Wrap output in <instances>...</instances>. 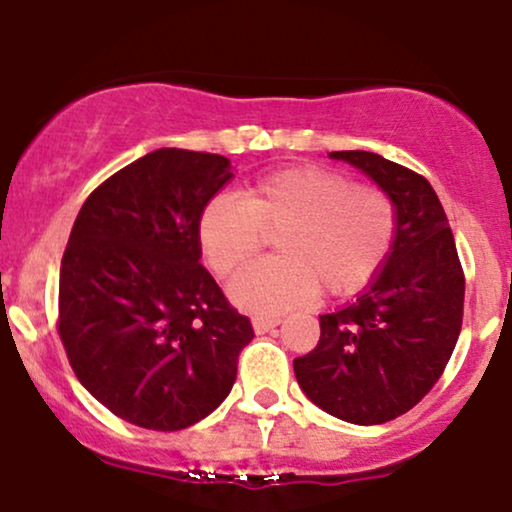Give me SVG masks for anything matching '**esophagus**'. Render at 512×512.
Segmentation results:
<instances>
[{"instance_id": "1", "label": "esophagus", "mask_w": 512, "mask_h": 512, "mask_svg": "<svg viewBox=\"0 0 512 512\" xmlns=\"http://www.w3.org/2000/svg\"><path fill=\"white\" fill-rule=\"evenodd\" d=\"M276 326H281V319H264V316H257V319H252V328H255L257 335L271 333Z\"/></svg>"}]
</instances>
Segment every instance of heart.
<instances>
[{"label":"heart","mask_w":512,"mask_h":512,"mask_svg":"<svg viewBox=\"0 0 512 512\" xmlns=\"http://www.w3.org/2000/svg\"><path fill=\"white\" fill-rule=\"evenodd\" d=\"M274 237L276 257L231 283V297L260 314L312 300L357 295L385 267L397 238V208L378 186L302 165L250 181L241 198L219 193L198 217V245L219 276L241 271Z\"/></svg>","instance_id":"heart-1"}]
</instances>
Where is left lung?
<instances>
[{
    "instance_id": "1",
    "label": "left lung",
    "mask_w": 512,
    "mask_h": 512,
    "mask_svg": "<svg viewBox=\"0 0 512 512\" xmlns=\"http://www.w3.org/2000/svg\"><path fill=\"white\" fill-rule=\"evenodd\" d=\"M328 158L359 167L394 200L397 238L371 286L321 316L319 345L293 368L319 409L354 425H380L413 409L444 373L461 333L465 276L428 179L378 153Z\"/></svg>"
}]
</instances>
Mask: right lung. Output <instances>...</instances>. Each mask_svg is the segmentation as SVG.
<instances>
[{
  "label": "right lung",
  "instance_id": "obj_1",
  "mask_svg": "<svg viewBox=\"0 0 512 512\" xmlns=\"http://www.w3.org/2000/svg\"><path fill=\"white\" fill-rule=\"evenodd\" d=\"M229 158L158 148L84 200L58 278V335L77 380L146 430H184L236 383L255 338L200 264L198 217Z\"/></svg>",
  "mask_w": 512,
  "mask_h": 512
}]
</instances>
